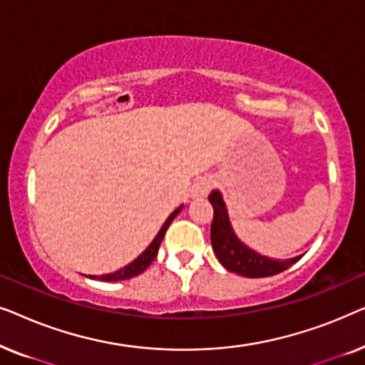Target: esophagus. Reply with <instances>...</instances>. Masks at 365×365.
I'll list each match as a JSON object with an SVG mask.
<instances>
[{
	"label": "esophagus",
	"instance_id": "obj_1",
	"mask_svg": "<svg viewBox=\"0 0 365 365\" xmlns=\"http://www.w3.org/2000/svg\"><path fill=\"white\" fill-rule=\"evenodd\" d=\"M212 181L209 178H202L201 181H197L192 187V197H204L207 196V192L211 191Z\"/></svg>",
	"mask_w": 365,
	"mask_h": 365
}]
</instances>
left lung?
Returning <instances> with one entry per match:
<instances>
[{
  "label": "left lung",
  "mask_w": 365,
  "mask_h": 365,
  "mask_svg": "<svg viewBox=\"0 0 365 365\" xmlns=\"http://www.w3.org/2000/svg\"><path fill=\"white\" fill-rule=\"evenodd\" d=\"M209 202L212 204L214 217L211 224V244L214 254L229 272H236L244 277H267L286 271L296 264L301 256L291 259H272L261 256L246 244L239 241L229 221V214L222 194L214 189L209 194Z\"/></svg>",
  "instance_id": "1"
}]
</instances>
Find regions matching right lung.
I'll list each match as a JSON object with an SVG mask.
<instances>
[{"mask_svg": "<svg viewBox=\"0 0 365 365\" xmlns=\"http://www.w3.org/2000/svg\"><path fill=\"white\" fill-rule=\"evenodd\" d=\"M182 206H179L176 211L169 214V217L166 219V222L163 224V227L159 229V232L156 234V237L153 239V242L149 244V246L144 249V251L139 254V256L134 259L133 262H129L128 266H124L121 269H118L116 272H111V274H103V276H89L91 279H99V281H106V282H116V281H124V279H131L134 276H138V274H141L146 271L149 267V264H151L154 259H156V254L159 251V246H161V241L164 237V234H166V229L169 227V224L174 221V217L178 216L179 212H181Z\"/></svg>", "mask_w": 365, "mask_h": 365, "instance_id": "obj_1", "label": "right lung"}]
</instances>
